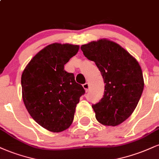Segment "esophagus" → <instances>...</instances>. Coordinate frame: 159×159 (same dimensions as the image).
Here are the masks:
<instances>
[{
	"label": "esophagus",
	"instance_id": "34e87169",
	"mask_svg": "<svg viewBox=\"0 0 159 159\" xmlns=\"http://www.w3.org/2000/svg\"><path fill=\"white\" fill-rule=\"evenodd\" d=\"M83 87L85 90L86 92H87V91L89 90V88H90V84H89L88 83H85L84 84H83Z\"/></svg>",
	"mask_w": 159,
	"mask_h": 159
}]
</instances>
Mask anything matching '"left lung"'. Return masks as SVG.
Returning a JSON list of instances; mask_svg holds the SVG:
<instances>
[{
    "mask_svg": "<svg viewBox=\"0 0 159 159\" xmlns=\"http://www.w3.org/2000/svg\"><path fill=\"white\" fill-rule=\"evenodd\" d=\"M81 49L96 63L105 84L103 98L92 105L96 120L105 125H120L131 116L143 93L141 67L125 49L109 39L92 41Z\"/></svg>",
    "mask_w": 159,
    "mask_h": 159,
    "instance_id": "obj_1",
    "label": "left lung"
}]
</instances>
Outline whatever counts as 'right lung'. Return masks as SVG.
<instances>
[{
  "mask_svg": "<svg viewBox=\"0 0 159 159\" xmlns=\"http://www.w3.org/2000/svg\"><path fill=\"white\" fill-rule=\"evenodd\" d=\"M79 45L52 43L32 58L21 75L22 98L31 117L44 129L61 132L70 126L80 97L85 93L64 65Z\"/></svg>",
  "mask_w": 159,
  "mask_h": 159,
  "instance_id": "right-lung-1",
  "label": "right lung"
}]
</instances>
